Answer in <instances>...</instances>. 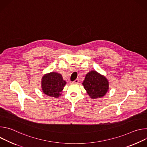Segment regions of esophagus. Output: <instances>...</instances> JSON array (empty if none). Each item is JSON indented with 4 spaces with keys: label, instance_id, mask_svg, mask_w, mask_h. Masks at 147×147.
<instances>
[{
    "label": "esophagus",
    "instance_id": "esophagus-1",
    "mask_svg": "<svg viewBox=\"0 0 147 147\" xmlns=\"http://www.w3.org/2000/svg\"><path fill=\"white\" fill-rule=\"evenodd\" d=\"M73 82V83H76V84H77V83L79 82V80H78V79H76Z\"/></svg>",
    "mask_w": 147,
    "mask_h": 147
}]
</instances>
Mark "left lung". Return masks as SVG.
<instances>
[{
    "instance_id": "8db88e82",
    "label": "left lung",
    "mask_w": 147,
    "mask_h": 147,
    "mask_svg": "<svg viewBox=\"0 0 147 147\" xmlns=\"http://www.w3.org/2000/svg\"><path fill=\"white\" fill-rule=\"evenodd\" d=\"M82 84L88 94L92 99L101 98L105 95L109 89L107 79L95 71L86 74Z\"/></svg>"
}]
</instances>
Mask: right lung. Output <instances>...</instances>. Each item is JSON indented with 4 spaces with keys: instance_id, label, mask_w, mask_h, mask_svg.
<instances>
[{
    "instance_id": "right-lung-1",
    "label": "right lung",
    "mask_w": 147,
    "mask_h": 147,
    "mask_svg": "<svg viewBox=\"0 0 147 147\" xmlns=\"http://www.w3.org/2000/svg\"><path fill=\"white\" fill-rule=\"evenodd\" d=\"M66 82L60 74L52 72L45 75L42 79V88L46 95L57 98L63 90Z\"/></svg>"
}]
</instances>
